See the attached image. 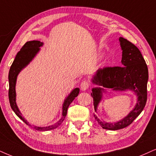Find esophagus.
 Instances as JSON below:
<instances>
[{
  "label": "esophagus",
  "mask_w": 156,
  "mask_h": 156,
  "mask_svg": "<svg viewBox=\"0 0 156 156\" xmlns=\"http://www.w3.org/2000/svg\"><path fill=\"white\" fill-rule=\"evenodd\" d=\"M88 87H89V83H88V82L86 81V80H83V81L81 83V84H80V89L83 90V91L87 90Z\"/></svg>",
  "instance_id": "34e87169"
}]
</instances>
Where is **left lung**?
Instances as JSON below:
<instances>
[{
	"mask_svg": "<svg viewBox=\"0 0 156 156\" xmlns=\"http://www.w3.org/2000/svg\"><path fill=\"white\" fill-rule=\"evenodd\" d=\"M119 42L122 51V67L98 69L91 78L92 83L98 86L92 88L94 109L98 114V106L103 96L109 90L116 92L129 90L136 94L137 101L128 115L117 122H106L97 114H94L101 127L109 130H118L129 126L141 113L147 101L148 70L145 61L140 51L133 43L123 37H119Z\"/></svg>",
	"mask_w": 156,
	"mask_h": 156,
	"instance_id": "8db88e82",
	"label": "left lung"
}]
</instances>
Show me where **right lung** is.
Returning a JSON list of instances; mask_svg holds the SVG:
<instances>
[{
    "instance_id": "add662e5",
    "label": "right lung",
    "mask_w": 156,
    "mask_h": 156,
    "mask_svg": "<svg viewBox=\"0 0 156 156\" xmlns=\"http://www.w3.org/2000/svg\"><path fill=\"white\" fill-rule=\"evenodd\" d=\"M44 43L41 42L40 41H29L26 42V44L22 47L21 50L17 53L15 60H13L11 68H10L9 73V98L10 105L11 109L15 112V114L19 117L24 123L27 125L31 127V125L24 117H22V114L19 110L16 104V85L17 77L20 72L23 69H24L30 62L34 60L36 55L40 51V47H43ZM79 88H76L65 98L63 104L62 105V114H61L60 119L58 122H55L54 125L45 126V127H38L34 126L31 127L34 129L39 131H48L51 129H55L59 127L62 122L64 121L65 118L67 115V111L69 105L72 103V101L75 99L76 96H78L79 94Z\"/></svg>"
}]
</instances>
